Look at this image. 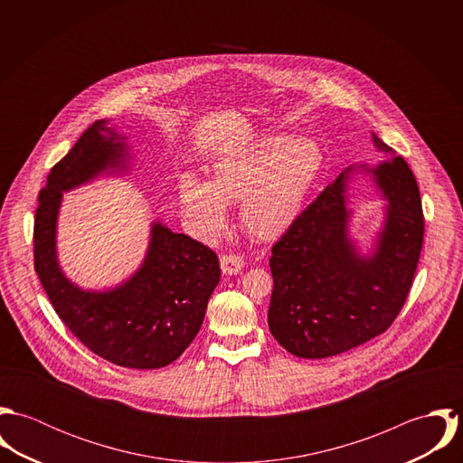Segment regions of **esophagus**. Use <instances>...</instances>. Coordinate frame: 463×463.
<instances>
[{
  "label": "esophagus",
  "mask_w": 463,
  "mask_h": 463,
  "mask_svg": "<svg viewBox=\"0 0 463 463\" xmlns=\"http://www.w3.org/2000/svg\"><path fill=\"white\" fill-rule=\"evenodd\" d=\"M244 267V259L239 253H226L221 257V269L224 274H237Z\"/></svg>",
  "instance_id": "34e87169"
}]
</instances>
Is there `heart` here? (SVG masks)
Segmentation results:
<instances>
[{
	"mask_svg": "<svg viewBox=\"0 0 463 463\" xmlns=\"http://www.w3.org/2000/svg\"><path fill=\"white\" fill-rule=\"evenodd\" d=\"M323 165L325 153L316 140L270 135L217 158L208 184L184 176L180 201L201 239L215 237L226 224L224 204L241 201L244 230L274 241L301 215Z\"/></svg>",
	"mask_w": 463,
	"mask_h": 463,
	"instance_id": "b5f03b06",
	"label": "heart"
}]
</instances>
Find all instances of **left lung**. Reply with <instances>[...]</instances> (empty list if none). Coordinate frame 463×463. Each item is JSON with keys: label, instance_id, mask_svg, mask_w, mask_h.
<instances>
[{"label": "left lung", "instance_id": "8db88e82", "mask_svg": "<svg viewBox=\"0 0 463 463\" xmlns=\"http://www.w3.org/2000/svg\"><path fill=\"white\" fill-rule=\"evenodd\" d=\"M373 138L380 151H392L376 135ZM369 171L389 199L373 257H360L347 239V173L314 199L272 246L269 330L296 356L326 358L382 335L411 288L424 239L417 180L402 156Z\"/></svg>", "mask_w": 463, "mask_h": 463}]
</instances>
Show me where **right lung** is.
<instances>
[{"label":"right lung","mask_w":463,"mask_h":463,"mask_svg":"<svg viewBox=\"0 0 463 463\" xmlns=\"http://www.w3.org/2000/svg\"><path fill=\"white\" fill-rule=\"evenodd\" d=\"M101 132L110 130L96 121L48 175L35 210V272L57 316L85 347L121 367L158 369L175 362L198 335L221 278L219 259L189 235L155 222L144 264L121 287L85 292L67 279L55 250L62 193L123 164L125 144L116 140L118 133Z\"/></svg>","instance_id":"right-lung-1"}]
</instances>
